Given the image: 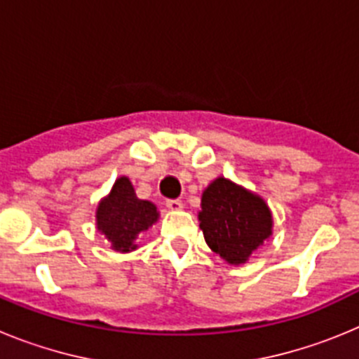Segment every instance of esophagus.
Wrapping results in <instances>:
<instances>
[{
    "mask_svg": "<svg viewBox=\"0 0 359 359\" xmlns=\"http://www.w3.org/2000/svg\"><path fill=\"white\" fill-rule=\"evenodd\" d=\"M165 207L169 208V210H182L183 201H182V199H167Z\"/></svg>",
    "mask_w": 359,
    "mask_h": 359,
    "instance_id": "1",
    "label": "esophagus"
}]
</instances>
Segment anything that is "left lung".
I'll list each match as a JSON object with an SVG mask.
<instances>
[{"mask_svg":"<svg viewBox=\"0 0 359 359\" xmlns=\"http://www.w3.org/2000/svg\"><path fill=\"white\" fill-rule=\"evenodd\" d=\"M198 219L208 248L231 266L248 262L273 233L268 203L224 176L203 190Z\"/></svg>","mask_w":359,"mask_h":359,"instance_id":"1","label":"left lung"}]
</instances>
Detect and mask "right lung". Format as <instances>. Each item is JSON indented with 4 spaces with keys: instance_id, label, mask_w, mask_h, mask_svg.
Instances as JSON below:
<instances>
[{
    "instance_id": "add662e5",
    "label": "right lung",
    "mask_w": 359,
    "mask_h": 359,
    "mask_svg": "<svg viewBox=\"0 0 359 359\" xmlns=\"http://www.w3.org/2000/svg\"><path fill=\"white\" fill-rule=\"evenodd\" d=\"M160 219L156 205L136 196L128 176L116 177L109 194L98 201L97 230L111 243V250L129 253L138 248L136 239Z\"/></svg>"
}]
</instances>
